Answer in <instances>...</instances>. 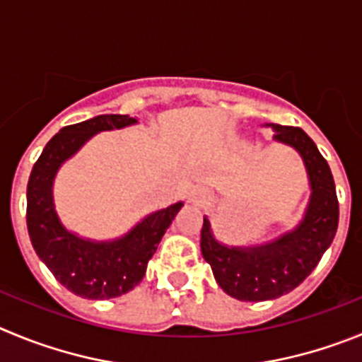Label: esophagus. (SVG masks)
Returning <instances> with one entry per match:
<instances>
[{
	"mask_svg": "<svg viewBox=\"0 0 362 362\" xmlns=\"http://www.w3.org/2000/svg\"><path fill=\"white\" fill-rule=\"evenodd\" d=\"M209 198H211L209 193H207L205 189L198 187V189H194L193 193H191V197H189V202H191L193 205H205L207 202H209Z\"/></svg>",
	"mask_w": 362,
	"mask_h": 362,
	"instance_id": "34e87169",
	"label": "esophagus"
}]
</instances>
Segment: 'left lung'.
<instances>
[{"label":"left lung","instance_id":"8db88e82","mask_svg":"<svg viewBox=\"0 0 362 362\" xmlns=\"http://www.w3.org/2000/svg\"><path fill=\"white\" fill-rule=\"evenodd\" d=\"M274 141L299 153L307 169L310 198L294 229L258 245H226L216 240L209 218L200 233L202 256L211 265L220 288L240 301H267L294 291L307 279L330 247L339 223V204L328 162L301 128L265 124Z\"/></svg>","mask_w":362,"mask_h":362}]
</instances>
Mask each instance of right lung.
Returning a JSON list of instances; mask_svg holds the SVG:
<instances>
[{
  "mask_svg": "<svg viewBox=\"0 0 362 362\" xmlns=\"http://www.w3.org/2000/svg\"><path fill=\"white\" fill-rule=\"evenodd\" d=\"M129 115H97L59 129L45 146L27 185V227L32 247L55 279L86 299H110L135 288L146 274L162 236L182 202L142 218L124 236L97 242L63 226L54 204V180L61 165L93 135L136 124Z\"/></svg>",
  "mask_w": 362,
  "mask_h": 362,
  "instance_id": "add662e5",
  "label": "right lung"
}]
</instances>
